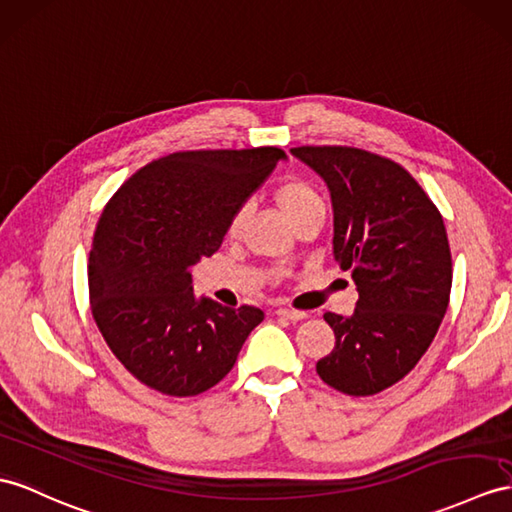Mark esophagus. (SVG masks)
Returning a JSON list of instances; mask_svg holds the SVG:
<instances>
[{"label":"esophagus","mask_w":512,"mask_h":512,"mask_svg":"<svg viewBox=\"0 0 512 512\" xmlns=\"http://www.w3.org/2000/svg\"><path fill=\"white\" fill-rule=\"evenodd\" d=\"M276 315L289 319V321H302V319H306V313H302V310H291V308H278Z\"/></svg>","instance_id":"34e87169"}]
</instances>
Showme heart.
<instances>
[{"mask_svg":"<svg viewBox=\"0 0 512 512\" xmlns=\"http://www.w3.org/2000/svg\"><path fill=\"white\" fill-rule=\"evenodd\" d=\"M276 202L282 208L284 217L289 219L291 226H295L297 221L308 219V217H317L323 219L326 215V204H323V197L317 193L313 184H308L304 180H289L284 182L280 189L276 191ZM247 215V208L241 206L228 221V234L234 236L239 234L243 221Z\"/></svg>","mask_w":512,"mask_h":512,"instance_id":"1","label":"heart"}]
</instances>
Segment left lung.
<instances>
[{"mask_svg":"<svg viewBox=\"0 0 512 512\" xmlns=\"http://www.w3.org/2000/svg\"><path fill=\"white\" fill-rule=\"evenodd\" d=\"M326 182L334 213V260L358 291L350 317L326 313L334 350L319 378L347 395L400 382L426 354L452 291L445 223L410 173L356 147H295Z\"/></svg>","mask_w":512,"mask_h":512,"instance_id":"left-lung-1","label":"left lung"}]
</instances>
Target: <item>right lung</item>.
Returning <instances> with one entry per match:
<instances>
[{"instance_id":"1","label":"right lung","mask_w":512,"mask_h":512,"mask_svg":"<svg viewBox=\"0 0 512 512\" xmlns=\"http://www.w3.org/2000/svg\"><path fill=\"white\" fill-rule=\"evenodd\" d=\"M286 154L204 149L152 160L110 197L89 256L93 319L136 380L189 397L228 376L265 313L195 297L193 267Z\"/></svg>"}]
</instances>
